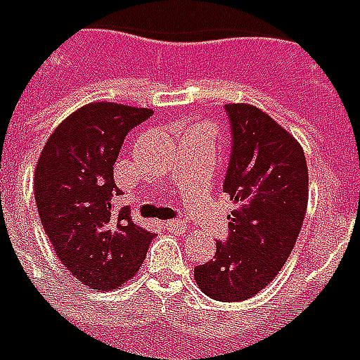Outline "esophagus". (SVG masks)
<instances>
[{
	"instance_id": "esophagus-1",
	"label": "esophagus",
	"mask_w": 360,
	"mask_h": 360,
	"mask_svg": "<svg viewBox=\"0 0 360 360\" xmlns=\"http://www.w3.org/2000/svg\"><path fill=\"white\" fill-rule=\"evenodd\" d=\"M165 229H167V231H170V233H184L186 221H182V219L167 221V223H165Z\"/></svg>"
}]
</instances>
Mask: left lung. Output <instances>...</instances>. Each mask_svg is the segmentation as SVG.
I'll return each mask as SVG.
<instances>
[{
    "label": "left lung",
    "mask_w": 360,
    "mask_h": 360,
    "mask_svg": "<svg viewBox=\"0 0 360 360\" xmlns=\"http://www.w3.org/2000/svg\"><path fill=\"white\" fill-rule=\"evenodd\" d=\"M233 151L223 190L234 201L229 238L215 257L193 269L207 297L238 302L281 271L302 229L308 167L297 139L271 116L246 103L226 104Z\"/></svg>",
    "instance_id": "1"
}]
</instances>
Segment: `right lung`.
<instances>
[{"label":"right lung","instance_id":"1","mask_svg":"<svg viewBox=\"0 0 360 360\" xmlns=\"http://www.w3.org/2000/svg\"><path fill=\"white\" fill-rule=\"evenodd\" d=\"M153 110L91 103L48 137L34 170L38 215L56 256L93 289H118L141 267L155 234L135 225L129 209L114 211L122 193L114 162L126 135Z\"/></svg>","mask_w":360,"mask_h":360}]
</instances>
